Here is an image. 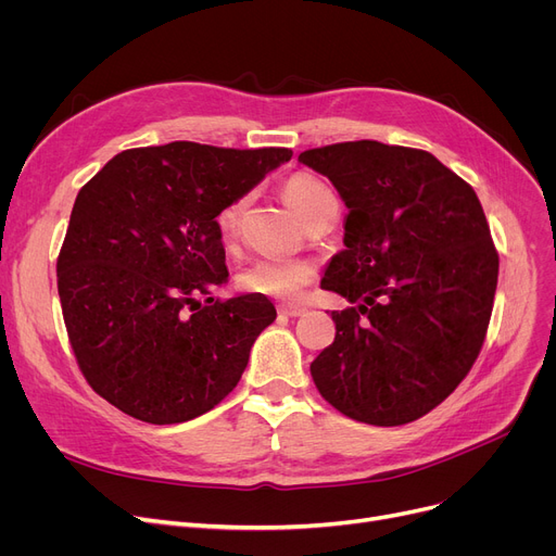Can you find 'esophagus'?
<instances>
[{
  "label": "esophagus",
  "mask_w": 556,
  "mask_h": 556,
  "mask_svg": "<svg viewBox=\"0 0 556 556\" xmlns=\"http://www.w3.org/2000/svg\"><path fill=\"white\" fill-rule=\"evenodd\" d=\"M279 313L286 317H302L306 313V306L302 304H279Z\"/></svg>",
  "instance_id": "34e87169"
}]
</instances>
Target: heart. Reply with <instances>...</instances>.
I'll return each mask as SVG.
<instances>
[{
	"label": "heart",
	"mask_w": 556,
	"mask_h": 556,
	"mask_svg": "<svg viewBox=\"0 0 556 556\" xmlns=\"http://www.w3.org/2000/svg\"><path fill=\"white\" fill-rule=\"evenodd\" d=\"M283 198L302 220L336 200L333 191L311 173H298L293 178H288L283 185ZM245 202V198L233 200L218 214V233L223 243H231L237 237ZM313 275L311 263L300 258H256L237 275V286L243 293L295 300L313 281Z\"/></svg>",
	"instance_id": "obj_1"
}]
</instances>
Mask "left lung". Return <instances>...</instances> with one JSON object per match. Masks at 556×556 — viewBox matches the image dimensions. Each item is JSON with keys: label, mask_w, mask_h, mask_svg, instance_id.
<instances>
[{"label": "left lung", "mask_w": 556, "mask_h": 556, "mask_svg": "<svg viewBox=\"0 0 556 556\" xmlns=\"http://www.w3.org/2000/svg\"><path fill=\"white\" fill-rule=\"evenodd\" d=\"M346 204L344 250L323 279L354 306L331 311L336 340L311 363L338 413L410 424L471 371L498 286V250L469 182L434 155L361 139L311 149Z\"/></svg>", "instance_id": "obj_1"}]
</instances>
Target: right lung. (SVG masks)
<instances>
[{
    "label": "right lung",
    "mask_w": 556,
    "mask_h": 556,
    "mask_svg": "<svg viewBox=\"0 0 556 556\" xmlns=\"http://www.w3.org/2000/svg\"><path fill=\"white\" fill-rule=\"evenodd\" d=\"M290 157L275 146L173 141L114 155L78 191L58 295L99 396L166 426L210 413L237 388L277 311L266 295L212 298L229 275L216 216Z\"/></svg>",
    "instance_id": "add662e5"
}]
</instances>
